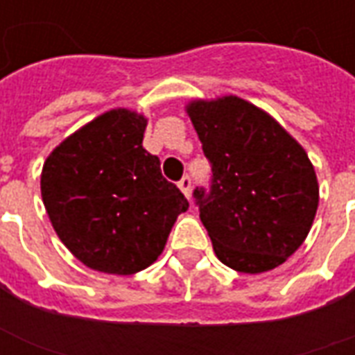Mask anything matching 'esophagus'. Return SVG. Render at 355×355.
<instances>
[{"label":"esophagus","instance_id":"esophagus-1","mask_svg":"<svg viewBox=\"0 0 355 355\" xmlns=\"http://www.w3.org/2000/svg\"><path fill=\"white\" fill-rule=\"evenodd\" d=\"M178 188L182 190V193H184L186 198H190V190H192V178L188 177V175L180 178V182H178Z\"/></svg>","mask_w":355,"mask_h":355}]
</instances>
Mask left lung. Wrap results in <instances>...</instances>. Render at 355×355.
<instances>
[{
  "label": "left lung",
  "instance_id": "1",
  "mask_svg": "<svg viewBox=\"0 0 355 355\" xmlns=\"http://www.w3.org/2000/svg\"><path fill=\"white\" fill-rule=\"evenodd\" d=\"M186 112L213 171L193 198L218 261L243 274L274 270L302 245L320 203L304 148L234 94L192 101Z\"/></svg>",
  "mask_w": 355,
  "mask_h": 355
}]
</instances>
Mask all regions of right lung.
<instances>
[{"instance_id": "obj_1", "label": "right lung", "mask_w": 355, "mask_h": 355, "mask_svg": "<svg viewBox=\"0 0 355 355\" xmlns=\"http://www.w3.org/2000/svg\"><path fill=\"white\" fill-rule=\"evenodd\" d=\"M148 119L116 108L43 163L42 198L60 241L96 272L131 275L157 261L188 200L142 148Z\"/></svg>"}]
</instances>
